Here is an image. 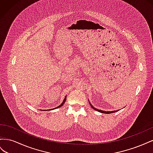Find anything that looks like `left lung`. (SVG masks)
Returning a JSON list of instances; mask_svg holds the SVG:
<instances>
[{"label":"left lung","instance_id":"obj_1","mask_svg":"<svg viewBox=\"0 0 153 153\" xmlns=\"http://www.w3.org/2000/svg\"><path fill=\"white\" fill-rule=\"evenodd\" d=\"M90 105H91V107L93 108L94 110H96V111H98V112H101V113H103V114H112V113H114V112H117V110H115V111H112V112H106V111H104V110H98V109H97V108H95L93 106H92L91 103H90Z\"/></svg>","mask_w":153,"mask_h":153}]
</instances>
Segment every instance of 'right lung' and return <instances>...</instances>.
<instances>
[{"label": "right lung", "instance_id": "1", "mask_svg": "<svg viewBox=\"0 0 153 153\" xmlns=\"http://www.w3.org/2000/svg\"><path fill=\"white\" fill-rule=\"evenodd\" d=\"M66 96L65 97V98H64V101H62V103L61 104V105H60L59 106H57V108H59V107H61V106H62L64 104V103H65V101H66Z\"/></svg>", "mask_w": 153, "mask_h": 153}]
</instances>
